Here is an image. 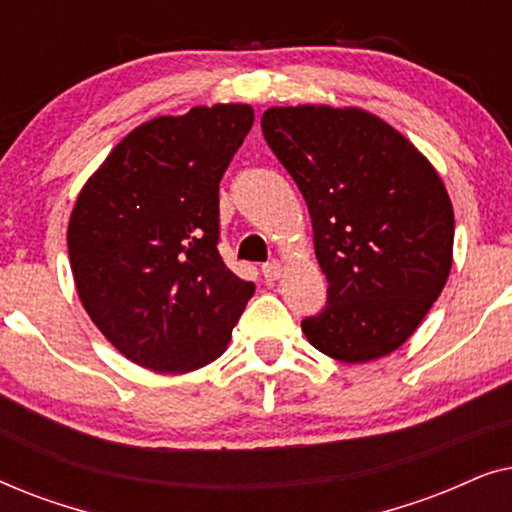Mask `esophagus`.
I'll return each instance as SVG.
<instances>
[{"instance_id":"34e87169","label":"esophagus","mask_w":512,"mask_h":512,"mask_svg":"<svg viewBox=\"0 0 512 512\" xmlns=\"http://www.w3.org/2000/svg\"><path fill=\"white\" fill-rule=\"evenodd\" d=\"M282 275H284V265L279 261H270L263 265V277L268 279V282H277Z\"/></svg>"}]
</instances>
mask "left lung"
Segmentation results:
<instances>
[{"label": "left lung", "instance_id": "8db88e82", "mask_svg": "<svg viewBox=\"0 0 512 512\" xmlns=\"http://www.w3.org/2000/svg\"><path fill=\"white\" fill-rule=\"evenodd\" d=\"M263 137L303 193L324 312L303 321L314 349L345 363L396 352L452 270L454 209L429 158L359 107H270Z\"/></svg>", "mask_w": 512, "mask_h": 512}]
</instances>
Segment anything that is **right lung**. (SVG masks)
Here are the masks:
<instances>
[{
  "label": "right lung",
  "instance_id": "obj_1",
  "mask_svg": "<svg viewBox=\"0 0 512 512\" xmlns=\"http://www.w3.org/2000/svg\"><path fill=\"white\" fill-rule=\"evenodd\" d=\"M251 123V104L151 118L76 195L67 226L76 293L137 366L181 375L216 361L254 296L216 249L219 181Z\"/></svg>",
  "mask_w": 512,
  "mask_h": 512
}]
</instances>
